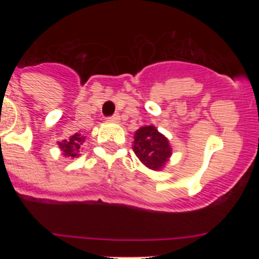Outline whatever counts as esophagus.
<instances>
[{"label":"esophagus","mask_w":259,"mask_h":259,"mask_svg":"<svg viewBox=\"0 0 259 259\" xmlns=\"http://www.w3.org/2000/svg\"><path fill=\"white\" fill-rule=\"evenodd\" d=\"M107 119H109L110 122H119V120H120V116H119L118 113H115V114H113L111 116H109Z\"/></svg>","instance_id":"obj_1"}]
</instances>
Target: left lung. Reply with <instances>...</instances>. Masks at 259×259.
<instances>
[{
  "label": "left lung",
  "mask_w": 259,
  "mask_h": 259,
  "mask_svg": "<svg viewBox=\"0 0 259 259\" xmlns=\"http://www.w3.org/2000/svg\"><path fill=\"white\" fill-rule=\"evenodd\" d=\"M134 144L135 154L152 170L162 168L171 155L168 140L153 125H146L137 130Z\"/></svg>",
  "instance_id": "1"
}]
</instances>
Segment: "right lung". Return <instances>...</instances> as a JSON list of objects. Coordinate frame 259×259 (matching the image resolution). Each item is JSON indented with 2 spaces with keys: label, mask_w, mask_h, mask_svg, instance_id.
I'll use <instances>...</instances> for the list:
<instances>
[{
  "label": "right lung",
  "mask_w": 259,
  "mask_h": 259,
  "mask_svg": "<svg viewBox=\"0 0 259 259\" xmlns=\"http://www.w3.org/2000/svg\"><path fill=\"white\" fill-rule=\"evenodd\" d=\"M81 143H84V136H81L80 134H75L71 137H68L67 140L58 143V145L62 152H63V155L74 158L79 155V149Z\"/></svg>",
  "instance_id": "add662e5"
}]
</instances>
